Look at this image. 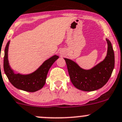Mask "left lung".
<instances>
[{
    "label": "left lung",
    "mask_w": 122,
    "mask_h": 122,
    "mask_svg": "<svg viewBox=\"0 0 122 122\" xmlns=\"http://www.w3.org/2000/svg\"><path fill=\"white\" fill-rule=\"evenodd\" d=\"M106 41L107 56L91 70H84L74 61L64 58L71 81L75 88L84 91H93L103 87L108 81L115 66V54L111 41L108 39Z\"/></svg>",
    "instance_id": "left-lung-1"
}]
</instances>
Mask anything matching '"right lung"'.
<instances>
[{
    "label": "right lung",
    "instance_id": "right-lung-1",
    "mask_svg": "<svg viewBox=\"0 0 122 122\" xmlns=\"http://www.w3.org/2000/svg\"><path fill=\"white\" fill-rule=\"evenodd\" d=\"M9 43L10 41H9L5 47L3 68L10 83L17 89L27 92H34L41 89L46 83L47 73L51 65L58 58V56L55 55L50 58L31 74L28 75L15 74L9 64L8 48Z\"/></svg>",
    "mask_w": 122,
    "mask_h": 122
}]
</instances>
